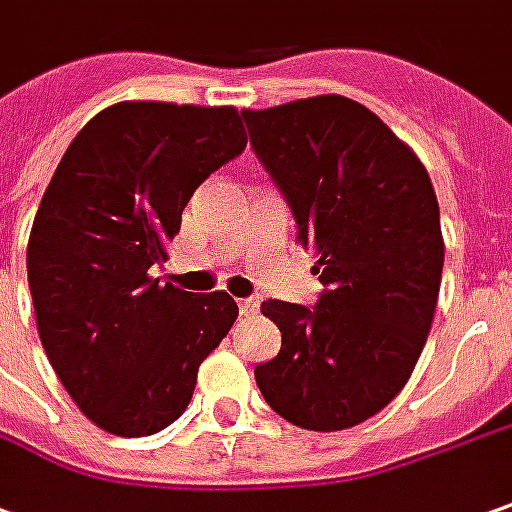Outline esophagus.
I'll list each match as a JSON object with an SVG mask.
<instances>
[{"instance_id": "1", "label": "esophagus", "mask_w": 512, "mask_h": 512, "mask_svg": "<svg viewBox=\"0 0 512 512\" xmlns=\"http://www.w3.org/2000/svg\"><path fill=\"white\" fill-rule=\"evenodd\" d=\"M238 308H241L243 316H255L260 311V297H246V300H238Z\"/></svg>"}]
</instances>
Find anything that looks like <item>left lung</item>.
Returning <instances> with one entry per match:
<instances>
[{
	"label": "left lung",
	"instance_id": "1",
	"mask_svg": "<svg viewBox=\"0 0 512 512\" xmlns=\"http://www.w3.org/2000/svg\"><path fill=\"white\" fill-rule=\"evenodd\" d=\"M241 117L325 285L314 308L260 305L283 347L255 367L257 387L300 429H350L401 392L429 336L446 252L434 187L412 148L350 97Z\"/></svg>",
	"mask_w": 512,
	"mask_h": 512
}]
</instances>
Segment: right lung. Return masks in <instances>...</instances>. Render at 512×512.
<instances>
[{"label":"right lung","instance_id":"add662e5","mask_svg":"<svg viewBox=\"0 0 512 512\" xmlns=\"http://www.w3.org/2000/svg\"><path fill=\"white\" fill-rule=\"evenodd\" d=\"M246 148L232 106L114 103L83 125L41 198L27 280L52 370L103 431L145 437L187 409L201 361L227 336V291L151 277L182 210Z\"/></svg>","mask_w":512,"mask_h":512}]
</instances>
